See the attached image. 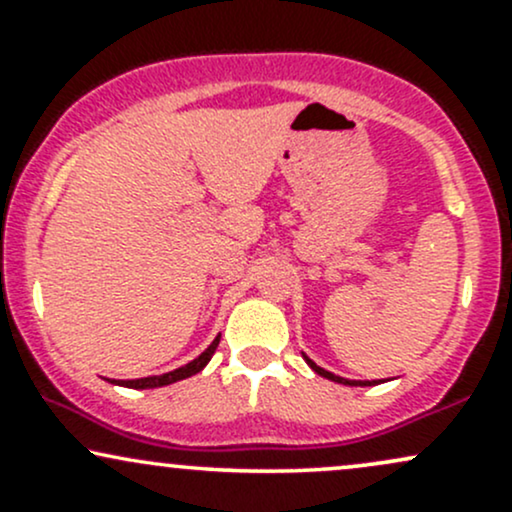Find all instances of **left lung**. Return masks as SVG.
Here are the masks:
<instances>
[{"label": "left lung", "instance_id": "left-lung-1", "mask_svg": "<svg viewBox=\"0 0 512 512\" xmlns=\"http://www.w3.org/2000/svg\"><path fill=\"white\" fill-rule=\"evenodd\" d=\"M305 361H308V366L315 370V373H320L322 378H330V380H334V383H342V385H378L375 383V380H344V378H339V375H334V373H330V370H325V368H320V366H315L313 361H310L308 356H303Z\"/></svg>", "mask_w": 512, "mask_h": 512}]
</instances>
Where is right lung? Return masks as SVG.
Listing matches in <instances>:
<instances>
[{"instance_id": "1", "label": "right lung", "mask_w": 512, "mask_h": 512, "mask_svg": "<svg viewBox=\"0 0 512 512\" xmlns=\"http://www.w3.org/2000/svg\"><path fill=\"white\" fill-rule=\"evenodd\" d=\"M219 339H221V334H219V337L214 339V342H211V346H209L207 351H204L202 356H197L195 361H190V363H187V366H182V368H175V370H170V373H163V375H154V378H139V380H117V385L134 387V390H146V387H161V385H170V383H175V380L190 378V375L199 373V370H202L204 366H207V363H209V358L214 356L216 346H219Z\"/></svg>"}]
</instances>
